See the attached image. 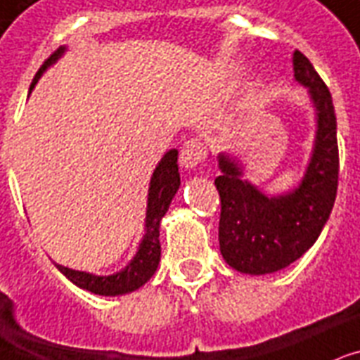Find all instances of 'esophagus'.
Returning <instances> with one entry per match:
<instances>
[{
  "mask_svg": "<svg viewBox=\"0 0 360 360\" xmlns=\"http://www.w3.org/2000/svg\"><path fill=\"white\" fill-rule=\"evenodd\" d=\"M206 158V150L202 142L199 141H188L180 150V165L184 169H195L200 165Z\"/></svg>",
  "mask_w": 360,
  "mask_h": 360,
  "instance_id": "esophagus-1",
  "label": "esophagus"
}]
</instances>
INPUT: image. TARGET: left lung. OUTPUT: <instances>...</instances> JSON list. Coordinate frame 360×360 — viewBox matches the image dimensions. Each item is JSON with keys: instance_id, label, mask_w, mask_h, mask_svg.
<instances>
[{"instance_id": "8db88e82", "label": "left lung", "mask_w": 360, "mask_h": 360, "mask_svg": "<svg viewBox=\"0 0 360 360\" xmlns=\"http://www.w3.org/2000/svg\"><path fill=\"white\" fill-rule=\"evenodd\" d=\"M295 80L316 110L310 163L297 188L266 195L244 178V165L218 154L216 188L221 199L219 252L229 266L250 276L272 274L302 257L321 235L338 189L336 114L330 91L302 52H293Z\"/></svg>"}]
</instances>
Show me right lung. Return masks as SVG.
I'll list each match as a JSON object with an SVG mask.
<instances>
[{
  "label": "right lung",
  "mask_w": 360,
  "mask_h": 360,
  "mask_svg": "<svg viewBox=\"0 0 360 360\" xmlns=\"http://www.w3.org/2000/svg\"><path fill=\"white\" fill-rule=\"evenodd\" d=\"M65 46H61L58 52L50 56L44 61L43 67L35 75L30 91L35 88L39 79L49 69L52 63L60 60ZM178 188H180V172H178V150H169L161 161L155 165L152 178H150L148 188V202H146V218H144V235H142L136 253L133 255L129 263L124 269L114 272L110 276H97L91 272H82V270L67 269L63 264H56L61 274L67 280L73 281L80 289H86L94 295L101 297H118V295H127L136 291L146 281L155 274L158 264L161 261V244H160V227L161 219L169 210L171 200L174 199Z\"/></svg>",
  "instance_id": "right-lung-1"
}]
</instances>
